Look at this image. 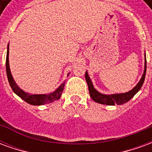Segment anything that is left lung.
<instances>
[{
  "mask_svg": "<svg viewBox=\"0 0 152 152\" xmlns=\"http://www.w3.org/2000/svg\"><path fill=\"white\" fill-rule=\"evenodd\" d=\"M146 72H147V59H146V53H145V63H144L143 74L141 77L139 82L137 83L136 86L131 90H129V92L122 93V94H104L99 92L94 88V86L92 81H91V79H90L89 74H88V72L86 71V80L87 85H88V87H89V94H90V97L94 102H98V103H101V104H104V105L112 106L115 105V104L120 105V104L126 103L140 90L141 87L143 85L145 76H146Z\"/></svg>",
  "mask_w": 152,
  "mask_h": 152,
  "instance_id": "1",
  "label": "left lung"
}]
</instances>
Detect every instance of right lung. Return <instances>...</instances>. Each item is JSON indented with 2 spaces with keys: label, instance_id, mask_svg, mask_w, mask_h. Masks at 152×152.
<instances>
[{
  "label": "right lung",
  "instance_id": "1",
  "mask_svg": "<svg viewBox=\"0 0 152 152\" xmlns=\"http://www.w3.org/2000/svg\"><path fill=\"white\" fill-rule=\"evenodd\" d=\"M5 66H6V73H7V77H8L9 83L10 86L13 89V91L17 94V95L21 98L23 100H24L25 102H27L31 105H43V104H46V103H50V102H53L55 100L60 99V97L62 95V93L63 91V88L65 86V82L63 81L59 87H58L53 92L50 93V94H30L23 90L22 89L19 88V86L16 84L15 80L12 76L11 72H10V63H9V44L7 46V53H6V63H5ZM69 75V73L67 74V76Z\"/></svg>",
  "mask_w": 152,
  "mask_h": 152
}]
</instances>
